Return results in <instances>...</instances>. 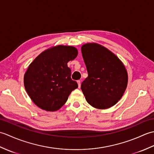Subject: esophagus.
<instances>
[{
  "mask_svg": "<svg viewBox=\"0 0 154 154\" xmlns=\"http://www.w3.org/2000/svg\"><path fill=\"white\" fill-rule=\"evenodd\" d=\"M77 84H78V87L80 88L81 87V81L78 80L77 81Z\"/></svg>",
  "mask_w": 154,
  "mask_h": 154,
  "instance_id": "esophagus-1",
  "label": "esophagus"
}]
</instances>
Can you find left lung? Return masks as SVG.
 <instances>
[{"label":"left lung","mask_w":154,"mask_h":154,"mask_svg":"<svg viewBox=\"0 0 154 154\" xmlns=\"http://www.w3.org/2000/svg\"><path fill=\"white\" fill-rule=\"evenodd\" d=\"M81 52L88 72L81 90L87 103L99 109L114 106L128 85L127 71L122 62L112 51L96 43L83 45Z\"/></svg>","instance_id":"obj_1"}]
</instances>
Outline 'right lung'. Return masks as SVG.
<instances>
[{
  "label": "right lung",
  "mask_w": 154,
  "mask_h": 154,
  "mask_svg": "<svg viewBox=\"0 0 154 154\" xmlns=\"http://www.w3.org/2000/svg\"><path fill=\"white\" fill-rule=\"evenodd\" d=\"M73 46L57 45L42 52L29 65L24 74L25 89L34 103L46 111H56L66 103L78 85L71 78L67 66L76 58Z\"/></svg>",
  "instance_id": "1"
}]
</instances>
